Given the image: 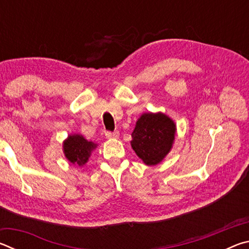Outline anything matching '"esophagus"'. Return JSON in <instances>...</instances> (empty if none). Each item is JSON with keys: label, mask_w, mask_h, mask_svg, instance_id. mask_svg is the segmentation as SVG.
Here are the masks:
<instances>
[{"label": "esophagus", "mask_w": 249, "mask_h": 249, "mask_svg": "<svg viewBox=\"0 0 249 249\" xmlns=\"http://www.w3.org/2000/svg\"><path fill=\"white\" fill-rule=\"evenodd\" d=\"M105 136H107V138H108V140H113V138H119L120 136V133L117 132H107L105 133Z\"/></svg>", "instance_id": "34e87169"}]
</instances>
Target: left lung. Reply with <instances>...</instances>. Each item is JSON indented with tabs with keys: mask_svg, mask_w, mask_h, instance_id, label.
I'll return each mask as SVG.
<instances>
[{
	"mask_svg": "<svg viewBox=\"0 0 249 249\" xmlns=\"http://www.w3.org/2000/svg\"><path fill=\"white\" fill-rule=\"evenodd\" d=\"M176 124L163 113H144L132 133V148L145 165L161 162L172 148Z\"/></svg>",
	"mask_w": 249,
	"mask_h": 249,
	"instance_id": "8db88e82",
	"label": "left lung"
}]
</instances>
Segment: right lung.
Masks as SVG:
<instances>
[{"mask_svg": "<svg viewBox=\"0 0 249 249\" xmlns=\"http://www.w3.org/2000/svg\"><path fill=\"white\" fill-rule=\"evenodd\" d=\"M64 154L71 163L78 166L86 165L91 156L92 150L95 149L96 144L87 141L82 135H69L64 142Z\"/></svg>", "mask_w": 249, "mask_h": 249, "instance_id": "add662e5", "label": "right lung"}]
</instances>
